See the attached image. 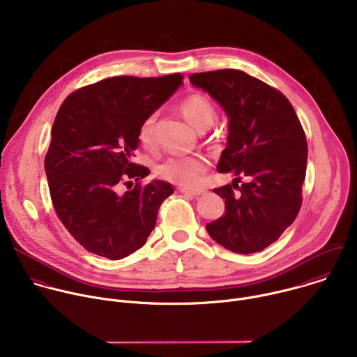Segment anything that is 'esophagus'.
I'll return each instance as SVG.
<instances>
[{
  "label": "esophagus",
  "instance_id": "34e87169",
  "mask_svg": "<svg viewBox=\"0 0 357 357\" xmlns=\"http://www.w3.org/2000/svg\"><path fill=\"white\" fill-rule=\"evenodd\" d=\"M179 192H182L185 195H192V196H200V195L206 193L205 189H188V188H181Z\"/></svg>",
  "mask_w": 357,
  "mask_h": 357
}]
</instances>
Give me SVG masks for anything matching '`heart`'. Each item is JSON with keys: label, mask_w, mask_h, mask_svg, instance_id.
I'll list each match as a JSON object with an SVG mask.
<instances>
[{"label": "heart", "mask_w": 357, "mask_h": 357, "mask_svg": "<svg viewBox=\"0 0 357 357\" xmlns=\"http://www.w3.org/2000/svg\"><path fill=\"white\" fill-rule=\"evenodd\" d=\"M179 109L183 117L197 130L211 127L216 120V109L205 94L192 93L186 96L181 101ZM155 123L157 114H151L139 126L138 139L145 148L155 144ZM206 169L208 160L203 155H172L157 167V174L179 186L196 188Z\"/></svg>", "instance_id": "1"}]
</instances>
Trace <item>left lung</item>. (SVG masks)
Wrapping results in <instances>:
<instances>
[{
    "label": "left lung",
    "instance_id": "8db88e82",
    "mask_svg": "<svg viewBox=\"0 0 357 357\" xmlns=\"http://www.w3.org/2000/svg\"><path fill=\"white\" fill-rule=\"evenodd\" d=\"M189 80L209 93L229 119L218 171L236 176L231 185L213 189L225 199L226 213L206 230L233 252L261 251L280 238L301 209L308 160L302 126L281 91L241 70L195 73ZM241 177L246 182L238 187Z\"/></svg>",
    "mask_w": 357,
    "mask_h": 357
}]
</instances>
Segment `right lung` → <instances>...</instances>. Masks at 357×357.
<instances>
[{
	"mask_svg": "<svg viewBox=\"0 0 357 357\" xmlns=\"http://www.w3.org/2000/svg\"><path fill=\"white\" fill-rule=\"evenodd\" d=\"M182 83L179 73L116 76L76 90L62 103L45 172L61 222L87 251L121 260L154 230L161 203L174 188L160 179L132 188V181L148 176L149 169L131 158L142 121Z\"/></svg>",
	"mask_w": 357,
	"mask_h": 357,
	"instance_id": "1",
	"label": "right lung"
}]
</instances>
